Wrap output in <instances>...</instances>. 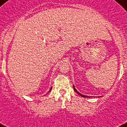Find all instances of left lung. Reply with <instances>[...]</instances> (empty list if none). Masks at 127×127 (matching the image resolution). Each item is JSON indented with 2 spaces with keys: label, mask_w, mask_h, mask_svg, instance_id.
Masks as SVG:
<instances>
[{
  "label": "left lung",
  "mask_w": 127,
  "mask_h": 127,
  "mask_svg": "<svg viewBox=\"0 0 127 127\" xmlns=\"http://www.w3.org/2000/svg\"><path fill=\"white\" fill-rule=\"evenodd\" d=\"M73 88H74V91H75L77 93V94H78V95H80V96L83 97H88V96H86V95H82V94H80V92H78V91L76 90L75 88H74V86H73Z\"/></svg>",
  "instance_id": "left-lung-1"
}]
</instances>
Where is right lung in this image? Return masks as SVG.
<instances>
[{
	"label": "right lung",
	"mask_w": 127,
	"mask_h": 127,
	"mask_svg": "<svg viewBox=\"0 0 127 127\" xmlns=\"http://www.w3.org/2000/svg\"><path fill=\"white\" fill-rule=\"evenodd\" d=\"M51 89H52V88H51V89H50V90L49 91V92H51Z\"/></svg>",
	"instance_id": "obj_1"
}]
</instances>
